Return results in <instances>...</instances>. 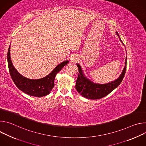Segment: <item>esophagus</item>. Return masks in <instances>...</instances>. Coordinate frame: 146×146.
Instances as JSON below:
<instances>
[{
  "mask_svg": "<svg viewBox=\"0 0 146 146\" xmlns=\"http://www.w3.org/2000/svg\"><path fill=\"white\" fill-rule=\"evenodd\" d=\"M78 57L77 55H73L70 57V62H72V63H75V62L78 60Z\"/></svg>",
  "mask_w": 146,
  "mask_h": 146,
  "instance_id": "1",
  "label": "esophagus"
}]
</instances>
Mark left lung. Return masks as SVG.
<instances>
[{"mask_svg": "<svg viewBox=\"0 0 146 146\" xmlns=\"http://www.w3.org/2000/svg\"><path fill=\"white\" fill-rule=\"evenodd\" d=\"M116 34L118 36L121 42L123 44L119 35L117 32ZM127 56L125 62V67L119 76V77L114 81L107 84H96L88 79L83 72L81 67L78 64H76L78 68V75L76 82V89L77 92L83 97L90 99H99L106 96L115 89L122 82L127 69Z\"/></svg>", "mask_w": 146, "mask_h": 146, "instance_id": "8db88e82", "label": "left lung"}]
</instances>
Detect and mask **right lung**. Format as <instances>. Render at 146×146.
<instances>
[{"mask_svg":"<svg viewBox=\"0 0 146 146\" xmlns=\"http://www.w3.org/2000/svg\"><path fill=\"white\" fill-rule=\"evenodd\" d=\"M7 62L10 76L18 88L30 96L41 97L50 93L54 86V80L56 74L69 63V60L62 62L48 75L37 80L29 79L22 76L14 67L10 57V46L7 52Z\"/></svg>","mask_w":146,"mask_h":146,"instance_id":"right-lung-1","label":"right lung"}]
</instances>
